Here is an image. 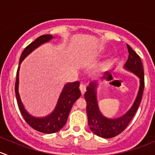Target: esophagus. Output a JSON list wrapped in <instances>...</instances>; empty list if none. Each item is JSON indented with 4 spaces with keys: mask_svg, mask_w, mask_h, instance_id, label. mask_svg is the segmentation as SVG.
<instances>
[{
    "mask_svg": "<svg viewBox=\"0 0 155 155\" xmlns=\"http://www.w3.org/2000/svg\"><path fill=\"white\" fill-rule=\"evenodd\" d=\"M79 88H80V91H81V93H82V94H84L85 92V91H86V86H85L84 84H81L80 86H79Z\"/></svg>",
    "mask_w": 155,
    "mask_h": 155,
    "instance_id": "1",
    "label": "esophagus"
}]
</instances>
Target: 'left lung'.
<instances>
[{"mask_svg": "<svg viewBox=\"0 0 155 155\" xmlns=\"http://www.w3.org/2000/svg\"><path fill=\"white\" fill-rule=\"evenodd\" d=\"M129 56L124 64V68L128 71L134 73L140 78V88L137 98L130 109L122 116L117 118H108L104 116L100 111L97 100V82H91L87 87L85 98L87 103V121L90 129L94 134L103 138H112L121 134L128 126L138 109L144 89V71L140 57L127 45Z\"/></svg>", "mask_w": 155, "mask_h": 155, "instance_id": "1", "label": "left lung"}]
</instances>
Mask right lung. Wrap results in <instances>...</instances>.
Listing matches in <instances>:
<instances>
[{
	"mask_svg": "<svg viewBox=\"0 0 155 155\" xmlns=\"http://www.w3.org/2000/svg\"><path fill=\"white\" fill-rule=\"evenodd\" d=\"M52 38L53 36L51 34L42 35L25 48L20 58L19 67L17 70L16 80H15V92L17 103H18V108L23 118L31 127L43 134H53V133H56L60 130L65 125L68 121L69 113L71 110L73 104L81 96V92L79 90V82L78 81L67 83L61 93L54 111L47 116L43 117V118H37V117L30 115L25 109L21 103L19 94H18V71H19L20 64L22 61L35 48L41 46L43 43H47Z\"/></svg>",
	"mask_w": 155,
	"mask_h": 155,
	"instance_id": "obj_1",
	"label": "right lung"
}]
</instances>
